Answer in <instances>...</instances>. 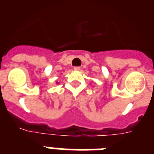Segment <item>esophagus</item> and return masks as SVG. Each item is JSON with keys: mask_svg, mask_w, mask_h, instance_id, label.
<instances>
[{"mask_svg": "<svg viewBox=\"0 0 154 154\" xmlns=\"http://www.w3.org/2000/svg\"><path fill=\"white\" fill-rule=\"evenodd\" d=\"M80 69H81V68H80L79 66H75V67H74L75 71H79Z\"/></svg>", "mask_w": 154, "mask_h": 154, "instance_id": "34e87169", "label": "esophagus"}]
</instances>
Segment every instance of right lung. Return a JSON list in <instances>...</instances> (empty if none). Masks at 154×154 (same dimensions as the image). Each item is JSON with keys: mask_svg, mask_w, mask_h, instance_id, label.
Masks as SVG:
<instances>
[{"mask_svg": "<svg viewBox=\"0 0 154 154\" xmlns=\"http://www.w3.org/2000/svg\"><path fill=\"white\" fill-rule=\"evenodd\" d=\"M57 83H58V82H57Z\"/></svg>", "mask_w": 154, "mask_h": 154, "instance_id": "add662e5", "label": "right lung"}]
</instances>
